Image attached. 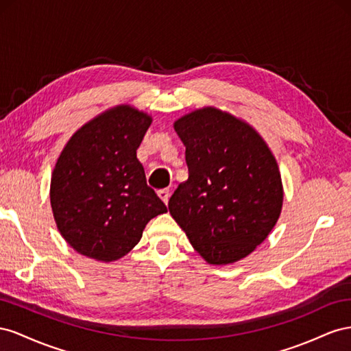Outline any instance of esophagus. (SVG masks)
Returning a JSON list of instances; mask_svg holds the SVG:
<instances>
[{
    "instance_id": "esophagus-1",
    "label": "esophagus",
    "mask_w": 351,
    "mask_h": 351,
    "mask_svg": "<svg viewBox=\"0 0 351 351\" xmlns=\"http://www.w3.org/2000/svg\"><path fill=\"white\" fill-rule=\"evenodd\" d=\"M157 194H158V197H160V198H162V199H163V203H165V204H167V203H169V197H170V191H169V189H167V188H165V189H160V191H158Z\"/></svg>"
}]
</instances>
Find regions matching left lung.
I'll return each mask as SVG.
<instances>
[{
  "label": "left lung",
  "instance_id": "1",
  "mask_svg": "<svg viewBox=\"0 0 351 351\" xmlns=\"http://www.w3.org/2000/svg\"><path fill=\"white\" fill-rule=\"evenodd\" d=\"M188 179L169 212L207 263L229 265L262 244L281 215L284 189L276 160L254 129L215 107L182 116Z\"/></svg>",
  "mask_w": 351,
  "mask_h": 351
}]
</instances>
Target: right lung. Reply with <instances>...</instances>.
Instances as JSON below:
<instances>
[{"instance_id": "add662e5", "label": "right lung", "mask_w": 351, "mask_h": 351, "mask_svg": "<svg viewBox=\"0 0 351 351\" xmlns=\"http://www.w3.org/2000/svg\"><path fill=\"white\" fill-rule=\"evenodd\" d=\"M152 117L117 106L73 134L51 176L53 215L77 253L113 262L139 243L145 225L166 213L136 158Z\"/></svg>"}]
</instances>
